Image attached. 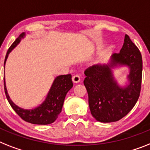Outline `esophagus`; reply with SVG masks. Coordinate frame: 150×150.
I'll list each match as a JSON object with an SVG mask.
<instances>
[{"mask_svg":"<svg viewBox=\"0 0 150 150\" xmlns=\"http://www.w3.org/2000/svg\"><path fill=\"white\" fill-rule=\"evenodd\" d=\"M72 80L74 83H79L80 81V76H79V75H77V74H76V75H74L72 77Z\"/></svg>","mask_w":150,"mask_h":150,"instance_id":"34e87169","label":"esophagus"}]
</instances>
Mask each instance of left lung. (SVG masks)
Returning <instances> with one entry per match:
<instances>
[{"mask_svg":"<svg viewBox=\"0 0 150 150\" xmlns=\"http://www.w3.org/2000/svg\"><path fill=\"white\" fill-rule=\"evenodd\" d=\"M129 68L128 82L118 85L112 69ZM143 60L140 51L128 35L118 54H113L106 64H94L84 71L83 83L88 93L91 114L101 122L120 120L129 113L139 99L142 82Z\"/></svg>","mask_w":150,"mask_h":150,"instance_id":"obj_1","label":"left lung"}]
</instances>
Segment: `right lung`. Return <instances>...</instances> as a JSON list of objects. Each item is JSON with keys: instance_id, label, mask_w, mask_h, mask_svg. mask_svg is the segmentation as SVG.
I'll use <instances>...</instances> for the list:
<instances>
[{"instance_id": "right-lung-1", "label": "right lung", "mask_w": 150, "mask_h": 150, "mask_svg": "<svg viewBox=\"0 0 150 150\" xmlns=\"http://www.w3.org/2000/svg\"><path fill=\"white\" fill-rule=\"evenodd\" d=\"M26 33H22L13 44L10 47L7 52L4 60V68H5L6 60L9 54L12 51L13 48L17 47V45L21 42V40L25 37ZM70 74L67 75H60L54 79V82L52 83L47 95L46 96L45 100L41 104L33 109L26 110L18 106L11 100L9 95L7 93V90L6 87L5 77L4 78V91L7 96V99L9 102L11 107L13 110L21 117L26 122H30L33 124L38 125H47L50 124L57 120L59 114L61 112L62 107L64 105L65 96L68 91L73 87V82Z\"/></svg>"}]
</instances>
